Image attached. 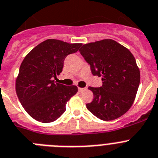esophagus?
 Returning <instances> with one entry per match:
<instances>
[{"label":"esophagus","instance_id":"esophagus-1","mask_svg":"<svg viewBox=\"0 0 158 158\" xmlns=\"http://www.w3.org/2000/svg\"><path fill=\"white\" fill-rule=\"evenodd\" d=\"M85 89H86V88H78L79 92H83V91H85Z\"/></svg>","mask_w":158,"mask_h":158}]
</instances>
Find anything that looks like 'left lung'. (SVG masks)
<instances>
[{
    "label": "left lung",
    "instance_id": "8db88e82",
    "mask_svg": "<svg viewBox=\"0 0 158 158\" xmlns=\"http://www.w3.org/2000/svg\"><path fill=\"white\" fill-rule=\"evenodd\" d=\"M94 76L102 77V85L89 87L94 93L87 109L103 121L117 119L133 105L140 84V71L130 51L111 39L82 45L79 49Z\"/></svg>",
    "mask_w": 158,
    "mask_h": 158
}]
</instances>
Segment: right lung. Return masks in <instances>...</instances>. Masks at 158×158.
<instances>
[{"label": "right lung", "mask_w": 158, "mask_h": 158, "mask_svg": "<svg viewBox=\"0 0 158 158\" xmlns=\"http://www.w3.org/2000/svg\"><path fill=\"white\" fill-rule=\"evenodd\" d=\"M81 44L48 39L23 60L16 91L25 111L35 120L48 123L58 119L65 111L67 102L77 94V86L56 83L53 78L62 72L66 56L77 52Z\"/></svg>", "instance_id": "right-lung-1"}]
</instances>
